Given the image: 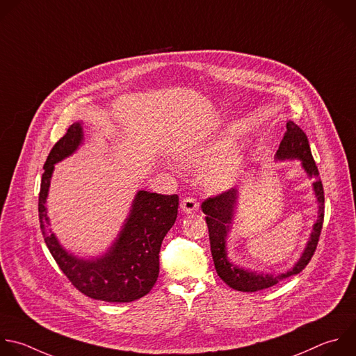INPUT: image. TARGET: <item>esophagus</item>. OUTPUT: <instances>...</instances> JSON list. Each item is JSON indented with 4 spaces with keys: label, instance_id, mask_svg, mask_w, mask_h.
Masks as SVG:
<instances>
[{
    "label": "esophagus",
    "instance_id": "esophagus-1",
    "mask_svg": "<svg viewBox=\"0 0 356 356\" xmlns=\"http://www.w3.org/2000/svg\"><path fill=\"white\" fill-rule=\"evenodd\" d=\"M180 208L184 213H193V212H197L198 211V202L197 200H194L193 197H187L181 201L180 204Z\"/></svg>",
    "mask_w": 356,
    "mask_h": 356
}]
</instances>
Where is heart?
<instances>
[{"mask_svg": "<svg viewBox=\"0 0 356 356\" xmlns=\"http://www.w3.org/2000/svg\"><path fill=\"white\" fill-rule=\"evenodd\" d=\"M233 145L230 136H218L180 151L177 159L187 168H205L201 177L204 186L213 193H222L239 181L245 168L243 152L232 148Z\"/></svg>", "mask_w": 356, "mask_h": 356, "instance_id": "1", "label": "heart"}]
</instances>
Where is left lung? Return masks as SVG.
Here are the masks:
<instances>
[{
	"mask_svg": "<svg viewBox=\"0 0 356 356\" xmlns=\"http://www.w3.org/2000/svg\"><path fill=\"white\" fill-rule=\"evenodd\" d=\"M275 161H300V166L309 179H313L312 187L317 202V219L313 223L310 238L299 257V260L289 270L280 274H268L263 271H254L234 264L227 257V238L232 230V223L234 219V212L238 209L239 188L227 190L213 198H208L202 202L201 208L205 213V220L208 225L211 254L213 259L215 270L219 278L234 291L241 292H256L266 288H271L280 281L299 274L310 261L314 254L320 232L324 219V191L323 184L318 177V170L312 156L309 140L306 134L293 123H286V133L280 144L275 154Z\"/></svg>",
	"mask_w": 356,
	"mask_h": 356,
	"instance_id": "left-lung-1",
	"label": "left lung"
}]
</instances>
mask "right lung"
<instances>
[{
  "label": "right lung",
  "mask_w": 356,
  "mask_h": 356,
  "mask_svg": "<svg viewBox=\"0 0 356 356\" xmlns=\"http://www.w3.org/2000/svg\"><path fill=\"white\" fill-rule=\"evenodd\" d=\"M83 140L82 122H76L47 156L39 194L40 229L56 263L78 291L103 302L129 303L145 296L158 280L159 250L176 222L179 197L140 190L115 241L103 254L79 257L68 252L50 227L47 197L54 165L74 155Z\"/></svg>",
  "instance_id": "add662e5"
}]
</instances>
